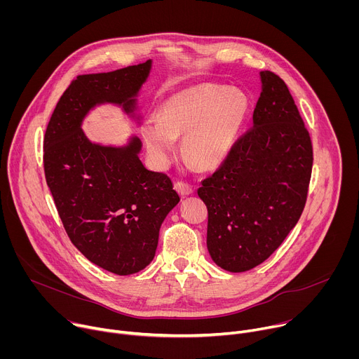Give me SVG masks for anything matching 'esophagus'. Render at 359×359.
<instances>
[{
    "label": "esophagus",
    "instance_id": "obj_1",
    "mask_svg": "<svg viewBox=\"0 0 359 359\" xmlns=\"http://www.w3.org/2000/svg\"><path fill=\"white\" fill-rule=\"evenodd\" d=\"M175 189L182 194V196H189L193 193V187L184 182H176Z\"/></svg>",
    "mask_w": 359,
    "mask_h": 359
}]
</instances>
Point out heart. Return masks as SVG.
Masks as SVG:
<instances>
[{
  "label": "heart",
  "instance_id": "heart-1",
  "mask_svg": "<svg viewBox=\"0 0 359 359\" xmlns=\"http://www.w3.org/2000/svg\"><path fill=\"white\" fill-rule=\"evenodd\" d=\"M248 108L244 93L220 85L203 83L169 96L159 119L142 126V137L158 166L168 165L183 137V155L196 168L210 170L224 162Z\"/></svg>",
  "mask_w": 359,
  "mask_h": 359
}]
</instances>
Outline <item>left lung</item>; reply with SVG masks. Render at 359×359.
Here are the masks:
<instances>
[{"label":"left lung","mask_w":359,"mask_h":359,"mask_svg":"<svg viewBox=\"0 0 359 359\" xmlns=\"http://www.w3.org/2000/svg\"><path fill=\"white\" fill-rule=\"evenodd\" d=\"M252 128L222 166L201 182L208 250L223 270L243 273L266 262L295 227L313 170V144L285 82L262 71Z\"/></svg>","instance_id":"left-lung-1"}]
</instances>
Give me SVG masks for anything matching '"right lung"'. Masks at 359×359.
<instances>
[{
  "instance_id": "obj_1",
  "label": "right lung",
  "mask_w": 359,
  "mask_h": 359,
  "mask_svg": "<svg viewBox=\"0 0 359 359\" xmlns=\"http://www.w3.org/2000/svg\"><path fill=\"white\" fill-rule=\"evenodd\" d=\"M150 69L151 60L79 75L58 100L43 137L45 179L68 237L90 263L118 276L150 264L161 226L180 197L170 177L143 166L137 136L125 146H104L81 126L102 104L136 118V96Z\"/></svg>"
}]
</instances>
